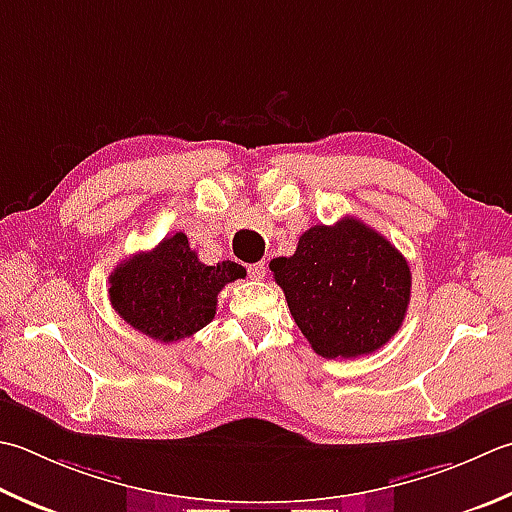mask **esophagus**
<instances>
[{
  "label": "esophagus",
  "mask_w": 512,
  "mask_h": 512,
  "mask_svg": "<svg viewBox=\"0 0 512 512\" xmlns=\"http://www.w3.org/2000/svg\"><path fill=\"white\" fill-rule=\"evenodd\" d=\"M248 275L253 277V279H264L266 277V264L259 262V264L248 266Z\"/></svg>",
  "instance_id": "34e87169"
}]
</instances>
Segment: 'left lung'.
<instances>
[{
  "label": "left lung",
  "mask_w": 512,
  "mask_h": 512,
  "mask_svg": "<svg viewBox=\"0 0 512 512\" xmlns=\"http://www.w3.org/2000/svg\"><path fill=\"white\" fill-rule=\"evenodd\" d=\"M270 270L295 324L326 359L375 353L406 317V257L355 217L308 228L295 255L273 259Z\"/></svg>",
  "instance_id": "obj_1"
}]
</instances>
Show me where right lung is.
I'll use <instances>...</instances> for the list:
<instances>
[{
	"mask_svg": "<svg viewBox=\"0 0 512 512\" xmlns=\"http://www.w3.org/2000/svg\"><path fill=\"white\" fill-rule=\"evenodd\" d=\"M244 275L235 262L202 264L188 237L175 233L148 253L124 259L108 277V297L128 326L173 344L213 322L219 290Z\"/></svg>",
	"mask_w": 512,
	"mask_h": 512,
	"instance_id": "obj_1",
	"label": "right lung"
}]
</instances>
